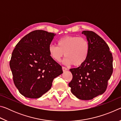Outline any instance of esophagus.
I'll use <instances>...</instances> for the list:
<instances>
[{
  "instance_id": "esophagus-1",
  "label": "esophagus",
  "mask_w": 121,
  "mask_h": 121,
  "mask_svg": "<svg viewBox=\"0 0 121 121\" xmlns=\"http://www.w3.org/2000/svg\"><path fill=\"white\" fill-rule=\"evenodd\" d=\"M62 70H63V72H65V71L67 70V69L65 67H62Z\"/></svg>"
}]
</instances>
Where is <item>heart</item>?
<instances>
[{"label": "heart", "mask_w": 121, "mask_h": 121, "mask_svg": "<svg viewBox=\"0 0 121 121\" xmlns=\"http://www.w3.org/2000/svg\"><path fill=\"white\" fill-rule=\"evenodd\" d=\"M57 45H50L48 52L54 61L60 62L63 56L66 57L63 63L66 65L79 66L86 60L90 51L88 41L83 37L65 36L59 39Z\"/></svg>", "instance_id": "b5f03b06"}]
</instances>
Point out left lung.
Returning a JSON list of instances; mask_svg holds the SVG:
<instances>
[{"label":"left lung","instance_id":"left-lung-1","mask_svg":"<svg viewBox=\"0 0 121 121\" xmlns=\"http://www.w3.org/2000/svg\"><path fill=\"white\" fill-rule=\"evenodd\" d=\"M90 45L86 60L80 66L70 69L73 79L71 91L79 99L89 100L105 92L112 73V56L103 39L91 31H83Z\"/></svg>","mask_w":121,"mask_h":121}]
</instances>
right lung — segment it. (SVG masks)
Wrapping results in <instances>:
<instances>
[{
    "mask_svg": "<svg viewBox=\"0 0 121 121\" xmlns=\"http://www.w3.org/2000/svg\"><path fill=\"white\" fill-rule=\"evenodd\" d=\"M56 35L35 30L23 37L12 52L9 65L14 84L25 97H42L51 89L54 78L63 73L48 52Z\"/></svg>",
    "mask_w": 121,
    "mask_h": 121,
    "instance_id": "right-lung-1",
    "label": "right lung"
}]
</instances>
